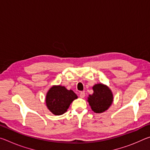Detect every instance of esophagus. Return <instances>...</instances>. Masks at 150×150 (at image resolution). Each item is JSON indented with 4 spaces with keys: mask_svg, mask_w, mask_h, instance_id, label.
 Returning <instances> with one entry per match:
<instances>
[{
    "mask_svg": "<svg viewBox=\"0 0 150 150\" xmlns=\"http://www.w3.org/2000/svg\"><path fill=\"white\" fill-rule=\"evenodd\" d=\"M85 96V92H81L79 94V96L81 98H84Z\"/></svg>",
    "mask_w": 150,
    "mask_h": 150,
    "instance_id": "1",
    "label": "esophagus"
}]
</instances>
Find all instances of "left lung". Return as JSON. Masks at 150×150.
Here are the masks:
<instances>
[{"label":"left lung","instance_id":"1","mask_svg":"<svg viewBox=\"0 0 150 150\" xmlns=\"http://www.w3.org/2000/svg\"><path fill=\"white\" fill-rule=\"evenodd\" d=\"M94 93L88 97L92 110L96 113H101L109 108L113 101V95L108 87L103 84L93 86Z\"/></svg>","mask_w":150,"mask_h":150}]
</instances>
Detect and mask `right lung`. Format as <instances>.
<instances>
[{
  "label": "right lung",
  "mask_w": 150,
  "mask_h": 150,
  "mask_svg": "<svg viewBox=\"0 0 150 150\" xmlns=\"http://www.w3.org/2000/svg\"><path fill=\"white\" fill-rule=\"evenodd\" d=\"M76 98L77 96L73 91L60 85L54 86L47 92L45 102L48 109L54 115H62Z\"/></svg>",
  "instance_id": "obj_1"
}]
</instances>
